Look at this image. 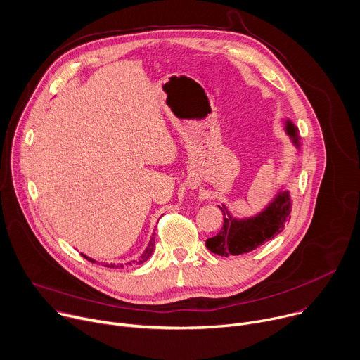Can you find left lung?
<instances>
[{"instance_id": "8db88e82", "label": "left lung", "mask_w": 360, "mask_h": 360, "mask_svg": "<svg viewBox=\"0 0 360 360\" xmlns=\"http://www.w3.org/2000/svg\"><path fill=\"white\" fill-rule=\"evenodd\" d=\"M286 132L293 143L299 146L297 129L289 121L286 122ZM219 210L224 212V225L219 233L207 239L205 245L219 256H238L259 248L279 235L290 221L292 203L289 193L281 192L262 214L242 221L233 219L225 207H219Z\"/></svg>"}]
</instances>
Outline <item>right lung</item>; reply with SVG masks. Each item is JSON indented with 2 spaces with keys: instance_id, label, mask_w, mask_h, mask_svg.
Returning a JSON list of instances; mask_svg holds the SVG:
<instances>
[{
  "instance_id": "1",
  "label": "right lung",
  "mask_w": 360,
  "mask_h": 360,
  "mask_svg": "<svg viewBox=\"0 0 360 360\" xmlns=\"http://www.w3.org/2000/svg\"><path fill=\"white\" fill-rule=\"evenodd\" d=\"M153 246H155V238L152 236V238H150V240H149V243H148V246H146V249H145V252L139 256V259H138V261H132V264H138V265H139V264H143L145 261H148V259H149V256H150V255H152V252H153ZM84 258H85V259H88V261H91V262H95V261L89 259L88 256H85V255H84ZM128 264H129V265H132L131 262H128ZM104 266H108V268H120V266H121V268H122L124 265H115V264L108 265V264H104Z\"/></svg>"
}]
</instances>
